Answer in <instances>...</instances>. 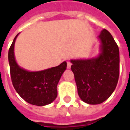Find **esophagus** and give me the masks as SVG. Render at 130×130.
Masks as SVG:
<instances>
[{"label": "esophagus", "mask_w": 130, "mask_h": 130, "mask_svg": "<svg viewBox=\"0 0 130 130\" xmlns=\"http://www.w3.org/2000/svg\"><path fill=\"white\" fill-rule=\"evenodd\" d=\"M71 62H67V68H71Z\"/></svg>", "instance_id": "obj_1"}]
</instances>
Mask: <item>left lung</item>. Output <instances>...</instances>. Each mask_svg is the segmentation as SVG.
I'll return each instance as SVG.
<instances>
[{"label": "left lung", "instance_id": "left-lung-1", "mask_svg": "<svg viewBox=\"0 0 130 130\" xmlns=\"http://www.w3.org/2000/svg\"><path fill=\"white\" fill-rule=\"evenodd\" d=\"M99 38L100 53L96 58L71 60L77 92L87 104H101L117 87L120 73L119 48L112 35L103 29Z\"/></svg>", "mask_w": 130, "mask_h": 130}]
</instances>
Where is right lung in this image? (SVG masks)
<instances>
[{"instance_id":"right-lung-1","label":"right lung","mask_w":130,"mask_h":130,"mask_svg":"<svg viewBox=\"0 0 130 130\" xmlns=\"http://www.w3.org/2000/svg\"><path fill=\"white\" fill-rule=\"evenodd\" d=\"M18 35L8 53L13 87L18 94L29 104L38 106L49 105L57 97V84L66 69L67 63L63 62L56 67L40 71H28L20 68L14 56V45Z\"/></svg>"}]
</instances>
